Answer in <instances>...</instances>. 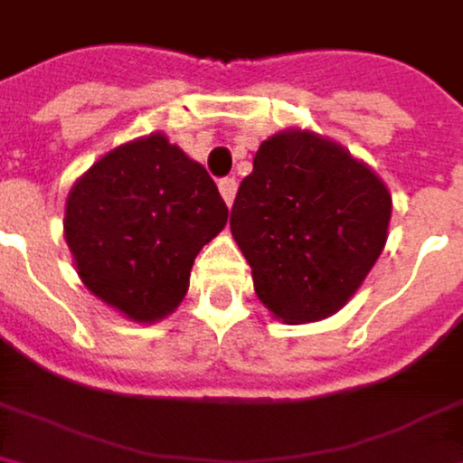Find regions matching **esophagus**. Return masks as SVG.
Wrapping results in <instances>:
<instances>
[{
  "label": "esophagus",
  "mask_w": 463,
  "mask_h": 463,
  "mask_svg": "<svg viewBox=\"0 0 463 463\" xmlns=\"http://www.w3.org/2000/svg\"><path fill=\"white\" fill-rule=\"evenodd\" d=\"M236 189H239L236 178H222V181H219V192H222V200H224L227 205H233V200H236Z\"/></svg>",
  "instance_id": "obj_1"
}]
</instances>
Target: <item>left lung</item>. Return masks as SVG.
<instances>
[{
    "mask_svg": "<svg viewBox=\"0 0 463 463\" xmlns=\"http://www.w3.org/2000/svg\"><path fill=\"white\" fill-rule=\"evenodd\" d=\"M391 208L388 186L366 162L290 127L260 143L230 233L263 307L301 326L336 315L355 296L385 250Z\"/></svg>",
    "mask_w": 463,
    "mask_h": 463,
    "instance_id": "8db88e82",
    "label": "left lung"
}]
</instances>
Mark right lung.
Listing matches in <instances>:
<instances>
[{"label":"right lung","instance_id":"add662e5","mask_svg":"<svg viewBox=\"0 0 463 463\" xmlns=\"http://www.w3.org/2000/svg\"><path fill=\"white\" fill-rule=\"evenodd\" d=\"M227 222L205 167L162 132L121 143L70 189L64 241L80 282L135 323L175 312L197 252Z\"/></svg>","mask_w":463,"mask_h":463}]
</instances>
